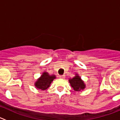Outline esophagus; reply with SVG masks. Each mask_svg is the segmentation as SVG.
<instances>
[{
    "label": "esophagus",
    "mask_w": 120,
    "mask_h": 120,
    "mask_svg": "<svg viewBox=\"0 0 120 120\" xmlns=\"http://www.w3.org/2000/svg\"><path fill=\"white\" fill-rule=\"evenodd\" d=\"M59 78H61V79H64V78H65V76H64V75L59 76Z\"/></svg>",
    "instance_id": "esophagus-1"
}]
</instances>
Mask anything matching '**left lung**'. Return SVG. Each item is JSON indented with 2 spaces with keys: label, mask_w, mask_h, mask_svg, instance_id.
Wrapping results in <instances>:
<instances>
[{
  "label": "left lung",
  "mask_w": 120,
  "mask_h": 120,
  "mask_svg": "<svg viewBox=\"0 0 120 120\" xmlns=\"http://www.w3.org/2000/svg\"><path fill=\"white\" fill-rule=\"evenodd\" d=\"M68 81L70 83L71 86L75 91H81L86 87V85L83 80H82L80 76H79L77 73H76L75 77H73V78H69Z\"/></svg>",
  "instance_id": "obj_1"
}]
</instances>
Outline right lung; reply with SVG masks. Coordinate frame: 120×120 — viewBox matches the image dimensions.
<instances>
[{
	"instance_id": "obj_1",
	"label": "right lung",
	"mask_w": 120,
	"mask_h": 120,
	"mask_svg": "<svg viewBox=\"0 0 120 120\" xmlns=\"http://www.w3.org/2000/svg\"><path fill=\"white\" fill-rule=\"evenodd\" d=\"M55 79H56L55 75H50L47 71H44L35 82V86L41 91L47 90Z\"/></svg>"
}]
</instances>
